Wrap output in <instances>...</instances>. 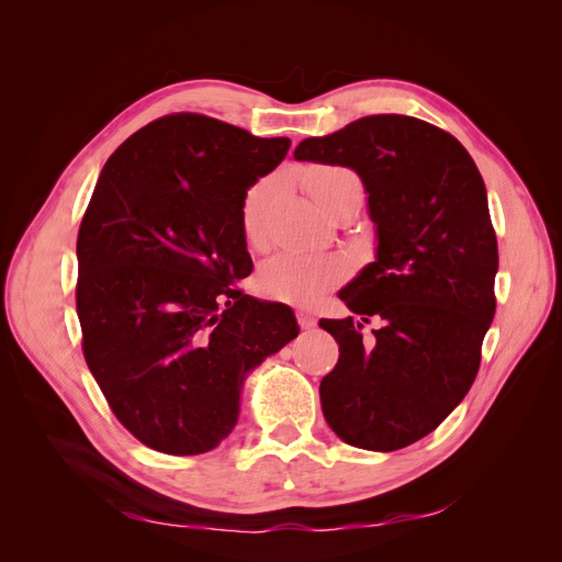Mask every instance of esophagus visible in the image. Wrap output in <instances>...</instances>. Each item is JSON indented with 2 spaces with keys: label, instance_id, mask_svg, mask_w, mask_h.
<instances>
[{
  "label": "esophagus",
  "instance_id": "34e87169",
  "mask_svg": "<svg viewBox=\"0 0 562 562\" xmlns=\"http://www.w3.org/2000/svg\"><path fill=\"white\" fill-rule=\"evenodd\" d=\"M297 323L302 330H312L316 326V318L310 312H297Z\"/></svg>",
  "mask_w": 562,
  "mask_h": 562
}]
</instances>
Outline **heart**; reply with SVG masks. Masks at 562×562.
Segmentation results:
<instances>
[{
    "label": "heart",
    "instance_id": "heart-1",
    "mask_svg": "<svg viewBox=\"0 0 562 562\" xmlns=\"http://www.w3.org/2000/svg\"><path fill=\"white\" fill-rule=\"evenodd\" d=\"M356 180V176L342 166H318L307 176V187L312 196L321 203L339 182ZM265 196V182L248 190L244 201V229L248 241H258V211ZM345 277V265L328 258V255H314L304 250H281L260 267L262 293L281 300L307 304L316 300L323 291H328Z\"/></svg>",
    "mask_w": 562,
    "mask_h": 562
}]
</instances>
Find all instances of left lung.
Listing matches in <instances>:
<instances>
[{
    "mask_svg": "<svg viewBox=\"0 0 562 562\" xmlns=\"http://www.w3.org/2000/svg\"><path fill=\"white\" fill-rule=\"evenodd\" d=\"M293 157L351 168L378 239L375 262L337 293L361 321H318L339 345L323 417L353 448L401 450L462 403L481 366L499 267L485 182L462 143L403 114L356 119ZM370 317L381 328L366 340Z\"/></svg>",
    "mask_w": 562,
    "mask_h": 562,
    "instance_id": "obj_1",
    "label": "left lung"
}]
</instances>
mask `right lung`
Wrapping results in <instances>:
<instances>
[{"label": "right lung", "mask_w": 562, "mask_h": 562, "mask_svg": "<svg viewBox=\"0 0 562 562\" xmlns=\"http://www.w3.org/2000/svg\"><path fill=\"white\" fill-rule=\"evenodd\" d=\"M291 140L203 114L135 131L100 171L77 239L83 359L112 413L147 448L201 454L239 422L241 391L300 328L244 295V201Z\"/></svg>", "instance_id": "add662e5"}]
</instances>
